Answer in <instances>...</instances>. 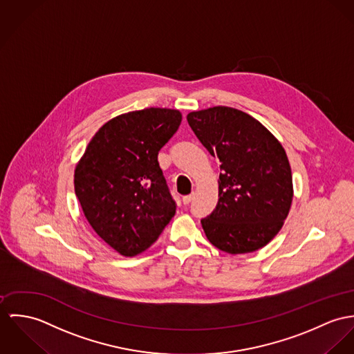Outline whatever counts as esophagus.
Segmentation results:
<instances>
[{
    "mask_svg": "<svg viewBox=\"0 0 354 354\" xmlns=\"http://www.w3.org/2000/svg\"><path fill=\"white\" fill-rule=\"evenodd\" d=\"M193 194H189V196H185L182 198V201H183V203L185 205H189L192 201H193Z\"/></svg>",
    "mask_w": 354,
    "mask_h": 354,
    "instance_id": "1",
    "label": "esophagus"
}]
</instances>
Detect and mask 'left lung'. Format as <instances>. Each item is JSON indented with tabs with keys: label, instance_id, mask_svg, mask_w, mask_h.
Here are the masks:
<instances>
[{
	"label": "left lung",
	"instance_id": "left-lung-1",
	"mask_svg": "<svg viewBox=\"0 0 354 354\" xmlns=\"http://www.w3.org/2000/svg\"><path fill=\"white\" fill-rule=\"evenodd\" d=\"M187 122L221 162L218 202L201 220L207 240L228 254L262 248L282 228L293 198L282 145L261 122L231 107L194 111Z\"/></svg>",
	"mask_w": 354,
	"mask_h": 354
}]
</instances>
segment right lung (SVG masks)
Instances as JSON below:
<instances>
[{
	"label": "right lung",
	"instance_id": "add662e5",
	"mask_svg": "<svg viewBox=\"0 0 354 354\" xmlns=\"http://www.w3.org/2000/svg\"><path fill=\"white\" fill-rule=\"evenodd\" d=\"M180 120L178 110L153 107L119 115L99 129L76 167L88 223L124 257L149 248L176 212L158 155Z\"/></svg>",
	"mask_w": 354,
	"mask_h": 354
}]
</instances>
